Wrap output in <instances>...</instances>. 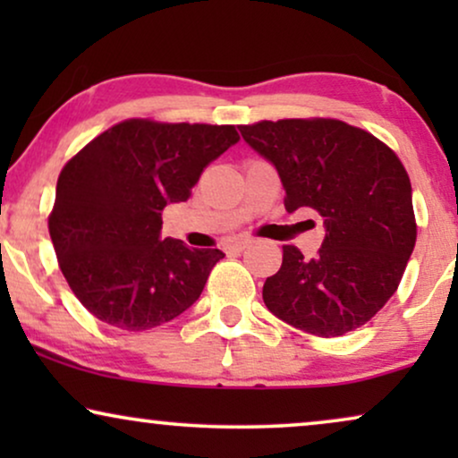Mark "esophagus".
<instances>
[{"instance_id": "1", "label": "esophagus", "mask_w": 458, "mask_h": 458, "mask_svg": "<svg viewBox=\"0 0 458 458\" xmlns=\"http://www.w3.org/2000/svg\"><path fill=\"white\" fill-rule=\"evenodd\" d=\"M248 240H233L227 246V250H231V252H242V250H246L248 248Z\"/></svg>"}]
</instances>
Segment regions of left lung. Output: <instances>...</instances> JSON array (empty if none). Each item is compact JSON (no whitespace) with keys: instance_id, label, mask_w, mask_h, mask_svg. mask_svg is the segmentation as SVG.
I'll use <instances>...</instances> for the list:
<instances>
[{"instance_id":"8db88e82","label":"left lung","mask_w":458,"mask_h":458,"mask_svg":"<svg viewBox=\"0 0 458 458\" xmlns=\"http://www.w3.org/2000/svg\"><path fill=\"white\" fill-rule=\"evenodd\" d=\"M240 133L275 166L287 212L312 208L325 227L317 259L284 246L281 268L262 287L267 309L321 337L365 325L394 296L415 248L403 162L377 137L334 118L262 121Z\"/></svg>"}]
</instances>
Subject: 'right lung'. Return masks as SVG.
Listing matches in <instances>:
<instances>
[{"label":"right lung","instance_id":"obj_1","mask_svg":"<svg viewBox=\"0 0 458 458\" xmlns=\"http://www.w3.org/2000/svg\"><path fill=\"white\" fill-rule=\"evenodd\" d=\"M237 141L231 124L133 118L62 168L49 235L62 275L93 317L143 331L196 302L225 254L162 240V210L187 202L204 168Z\"/></svg>","mask_w":458,"mask_h":458}]
</instances>
